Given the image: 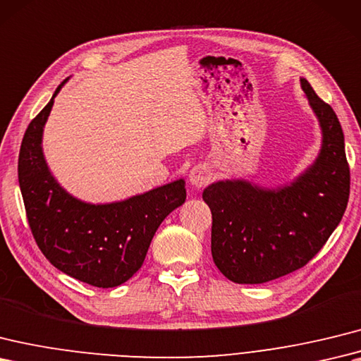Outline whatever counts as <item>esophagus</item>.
<instances>
[{
    "instance_id": "esophagus-1",
    "label": "esophagus",
    "mask_w": 361,
    "mask_h": 361,
    "mask_svg": "<svg viewBox=\"0 0 361 361\" xmlns=\"http://www.w3.org/2000/svg\"><path fill=\"white\" fill-rule=\"evenodd\" d=\"M189 181L195 189H201L211 181V175H209L204 166H195L192 167V171L189 172Z\"/></svg>"
}]
</instances>
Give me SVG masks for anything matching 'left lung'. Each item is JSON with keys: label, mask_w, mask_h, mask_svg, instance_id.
<instances>
[{"label": "left lung", "mask_w": 361, "mask_h": 361, "mask_svg": "<svg viewBox=\"0 0 361 361\" xmlns=\"http://www.w3.org/2000/svg\"><path fill=\"white\" fill-rule=\"evenodd\" d=\"M300 81L323 132L315 163L279 189L226 180L203 190L212 212L214 263L233 283L259 284L303 267L346 211L350 172L340 121L307 80Z\"/></svg>", "instance_id": "obj_1"}]
</instances>
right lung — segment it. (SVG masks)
<instances>
[{
  "label": "right lung",
  "instance_id": "add662e5",
  "mask_svg": "<svg viewBox=\"0 0 361 361\" xmlns=\"http://www.w3.org/2000/svg\"><path fill=\"white\" fill-rule=\"evenodd\" d=\"M56 87L29 124L18 157V181L32 235L56 269L97 288L128 281L145 262L158 226L186 200L184 180L109 204L73 198L46 164L41 140Z\"/></svg>",
  "mask_w": 361,
  "mask_h": 361
}]
</instances>
